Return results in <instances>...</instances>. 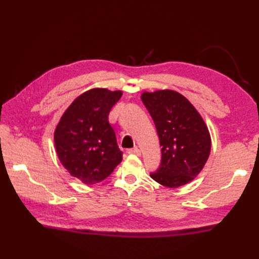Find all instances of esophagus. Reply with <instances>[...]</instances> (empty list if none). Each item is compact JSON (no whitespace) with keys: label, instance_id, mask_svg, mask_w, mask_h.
<instances>
[{"label":"esophagus","instance_id":"obj_1","mask_svg":"<svg viewBox=\"0 0 259 259\" xmlns=\"http://www.w3.org/2000/svg\"><path fill=\"white\" fill-rule=\"evenodd\" d=\"M128 153L130 155H136V156H140L141 155V150L138 149V148H133V149H129Z\"/></svg>","mask_w":259,"mask_h":259}]
</instances>
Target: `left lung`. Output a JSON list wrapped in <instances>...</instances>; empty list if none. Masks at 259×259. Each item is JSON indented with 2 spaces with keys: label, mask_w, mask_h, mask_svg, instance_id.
Instances as JSON below:
<instances>
[{
  "label": "left lung",
  "mask_w": 259,
  "mask_h": 259,
  "mask_svg": "<svg viewBox=\"0 0 259 259\" xmlns=\"http://www.w3.org/2000/svg\"><path fill=\"white\" fill-rule=\"evenodd\" d=\"M141 100L155 122L161 162L150 177L168 188H177L197 177L211 149L209 130L196 108L172 90L144 92Z\"/></svg>",
  "instance_id": "left-lung-1"
}]
</instances>
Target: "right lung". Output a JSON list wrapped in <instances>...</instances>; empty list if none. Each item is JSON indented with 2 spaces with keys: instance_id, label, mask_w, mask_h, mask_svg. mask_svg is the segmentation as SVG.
I'll return each instance as SVG.
<instances>
[{
  "instance_id": "1",
  "label": "right lung",
  "mask_w": 259,
  "mask_h": 259,
  "mask_svg": "<svg viewBox=\"0 0 259 259\" xmlns=\"http://www.w3.org/2000/svg\"><path fill=\"white\" fill-rule=\"evenodd\" d=\"M122 91L96 88L70 104L54 131L60 161L71 176L85 185L109 177L122 160L109 112Z\"/></svg>"
}]
</instances>
